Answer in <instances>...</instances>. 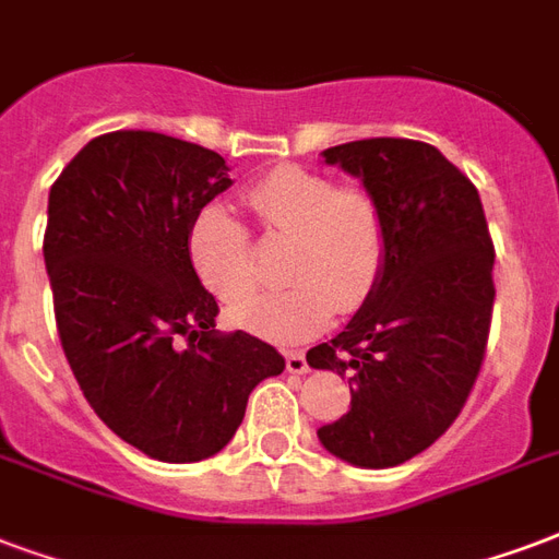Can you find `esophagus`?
Masks as SVG:
<instances>
[{
    "mask_svg": "<svg viewBox=\"0 0 559 559\" xmlns=\"http://www.w3.org/2000/svg\"><path fill=\"white\" fill-rule=\"evenodd\" d=\"M285 368H288V374H306L309 362H306V356L300 350H288L285 354Z\"/></svg>",
    "mask_w": 559,
    "mask_h": 559,
    "instance_id": "34e87169",
    "label": "esophagus"
}]
</instances>
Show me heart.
Returning a JSON list of instances; mask_svg holds the SVG:
<instances>
[{
  "mask_svg": "<svg viewBox=\"0 0 559 559\" xmlns=\"http://www.w3.org/2000/svg\"><path fill=\"white\" fill-rule=\"evenodd\" d=\"M267 235L288 238L285 288L255 297L235 321L271 342H306L333 321L335 306L354 312L383 274L385 229L380 205L365 188L335 185L330 176L280 165L247 188ZM188 259L203 285L235 306L259 288L245 224L221 205H205L188 226Z\"/></svg>",
  "mask_w": 559,
  "mask_h": 559,
  "instance_id": "b5f03b06",
  "label": "heart"
}]
</instances>
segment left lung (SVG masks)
Instances as JSON below:
<instances>
[{
  "label": "left lung",
  "mask_w": 559,
  "mask_h": 559,
  "mask_svg": "<svg viewBox=\"0 0 559 559\" xmlns=\"http://www.w3.org/2000/svg\"><path fill=\"white\" fill-rule=\"evenodd\" d=\"M383 215V274L350 324L306 354L347 377L350 409L318 430L359 468H392L454 424L480 374L492 321L495 250L468 176L436 146L368 138L324 150Z\"/></svg>",
  "instance_id": "obj_1"
}]
</instances>
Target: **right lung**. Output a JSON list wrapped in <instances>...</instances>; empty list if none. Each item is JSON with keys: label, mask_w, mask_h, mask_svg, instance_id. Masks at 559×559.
<instances>
[{"label": "right lung", "mask_w": 559, "mask_h": 559, "mask_svg": "<svg viewBox=\"0 0 559 559\" xmlns=\"http://www.w3.org/2000/svg\"><path fill=\"white\" fill-rule=\"evenodd\" d=\"M229 185L215 150L108 132L49 191L44 259L67 362L108 430L162 463L215 456L250 392L285 368L262 338L217 333V300L188 259V226Z\"/></svg>", "instance_id": "obj_1"}]
</instances>
